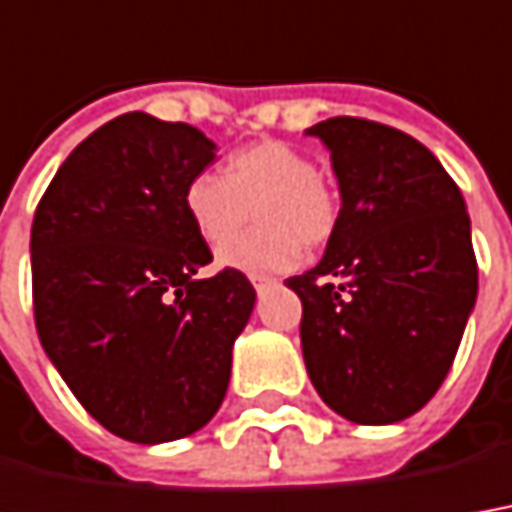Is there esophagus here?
Here are the masks:
<instances>
[{
	"label": "esophagus",
	"instance_id": "1",
	"mask_svg": "<svg viewBox=\"0 0 512 512\" xmlns=\"http://www.w3.org/2000/svg\"><path fill=\"white\" fill-rule=\"evenodd\" d=\"M274 285V280H269V277H255V291L257 294H263L266 288H271Z\"/></svg>",
	"mask_w": 512,
	"mask_h": 512
}]
</instances>
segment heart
Returning <instances> with one entry per match:
<instances>
[{"instance_id": "obj_1", "label": "heart", "mask_w": 512, "mask_h": 512, "mask_svg": "<svg viewBox=\"0 0 512 512\" xmlns=\"http://www.w3.org/2000/svg\"><path fill=\"white\" fill-rule=\"evenodd\" d=\"M184 210L207 246L228 240L256 212L258 229L218 249V266L266 277L300 266L302 249L333 238L342 215L339 193L300 148L263 139L229 156L224 179L198 173L184 187Z\"/></svg>"}]
</instances>
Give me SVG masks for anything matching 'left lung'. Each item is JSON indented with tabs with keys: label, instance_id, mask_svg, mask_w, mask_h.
I'll list each match as a JSON object with an SVG mask.
<instances>
[{
	"label": "left lung",
	"instance_id": "1",
	"mask_svg": "<svg viewBox=\"0 0 512 512\" xmlns=\"http://www.w3.org/2000/svg\"><path fill=\"white\" fill-rule=\"evenodd\" d=\"M330 151L342 215L314 269L288 277L302 300V356L319 398L361 426L431 401L476 302L471 218L426 145L389 125H311Z\"/></svg>",
	"mask_w": 512,
	"mask_h": 512
}]
</instances>
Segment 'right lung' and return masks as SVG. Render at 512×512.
I'll return each mask as SVG.
<instances>
[{
    "label": "right lung",
    "mask_w": 512,
    "mask_h": 512,
    "mask_svg": "<svg viewBox=\"0 0 512 512\" xmlns=\"http://www.w3.org/2000/svg\"><path fill=\"white\" fill-rule=\"evenodd\" d=\"M212 159L193 125L128 111L66 156L33 218L41 347L103 429L142 446L210 423L255 308L246 274L196 277L212 252L184 187Z\"/></svg>",
    "instance_id": "add662e5"
}]
</instances>
